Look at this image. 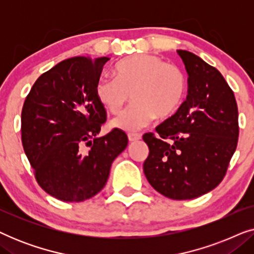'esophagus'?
I'll return each instance as SVG.
<instances>
[{"mask_svg":"<svg viewBox=\"0 0 254 254\" xmlns=\"http://www.w3.org/2000/svg\"><path fill=\"white\" fill-rule=\"evenodd\" d=\"M128 140L129 142H135L141 140V135L140 134H128Z\"/></svg>","mask_w":254,"mask_h":254,"instance_id":"esophagus-1","label":"esophagus"}]
</instances>
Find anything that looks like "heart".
<instances>
[{"instance_id": "b5f03b06", "label": "heart", "mask_w": 254, "mask_h": 254, "mask_svg": "<svg viewBox=\"0 0 254 254\" xmlns=\"http://www.w3.org/2000/svg\"><path fill=\"white\" fill-rule=\"evenodd\" d=\"M116 77L103 75L96 83L99 103L112 114H119L130 95L134 104L112 121V127L135 131L155 117H171L186 96L187 79L178 65L166 64L152 54H137L117 64Z\"/></svg>"}]
</instances>
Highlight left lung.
<instances>
[{
	"label": "left lung",
	"instance_id": "obj_1",
	"mask_svg": "<svg viewBox=\"0 0 254 254\" xmlns=\"http://www.w3.org/2000/svg\"><path fill=\"white\" fill-rule=\"evenodd\" d=\"M189 74V95L178 111L147 133L143 171L154 189L173 200H190L214 190L237 148L238 107L216 68L197 55L177 51Z\"/></svg>",
	"mask_w": 254,
	"mask_h": 254
}]
</instances>
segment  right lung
Returning a JSON list of instances; mask_svg holds the SVG:
<instances>
[{
    "instance_id": "1",
    "label": "right lung",
    "mask_w": 254,
    "mask_h": 254,
    "mask_svg": "<svg viewBox=\"0 0 254 254\" xmlns=\"http://www.w3.org/2000/svg\"><path fill=\"white\" fill-rule=\"evenodd\" d=\"M109 60L61 61L37 79L24 102V151L41 189L65 202L99 193L113 161L128 144L127 135L118 128L97 136L106 111L96 96V83Z\"/></svg>"
}]
</instances>
